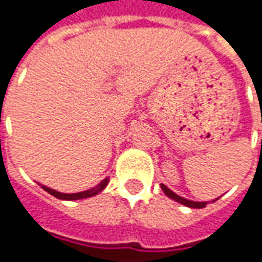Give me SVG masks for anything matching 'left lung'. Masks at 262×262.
Returning <instances> with one entry per match:
<instances>
[{
	"mask_svg": "<svg viewBox=\"0 0 262 262\" xmlns=\"http://www.w3.org/2000/svg\"><path fill=\"white\" fill-rule=\"evenodd\" d=\"M160 187H162L163 192H164L167 197L173 199L175 202L181 203V205H184V206H188V208H192V209H202L208 205V202H192V200H188V199H184V197L178 195L177 192H173L172 190H169L164 184H160Z\"/></svg>",
	"mask_w": 262,
	"mask_h": 262,
	"instance_id": "1",
	"label": "left lung"
}]
</instances>
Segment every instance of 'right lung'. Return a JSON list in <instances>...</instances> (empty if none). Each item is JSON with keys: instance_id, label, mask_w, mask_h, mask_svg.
I'll use <instances>...</instances> for the list:
<instances>
[{"instance_id": "add662e5", "label": "right lung", "mask_w": 262, "mask_h": 262, "mask_svg": "<svg viewBox=\"0 0 262 262\" xmlns=\"http://www.w3.org/2000/svg\"><path fill=\"white\" fill-rule=\"evenodd\" d=\"M106 185H108V178H106V179H103V181H100L99 184H98L95 188H92V190H87V191H81V192H72V194L59 192V191H56V190L49 188V187H44V185H41V187H42L46 191L49 192V194L54 195L56 199H60V200H80V199H87V197H93V195L99 194V192L102 191Z\"/></svg>"}]
</instances>
